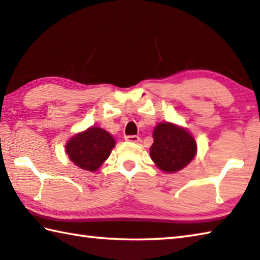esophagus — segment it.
Instances as JSON below:
<instances>
[{
  "mask_svg": "<svg viewBox=\"0 0 260 260\" xmlns=\"http://www.w3.org/2000/svg\"><path fill=\"white\" fill-rule=\"evenodd\" d=\"M125 141L126 142H131V143H138L139 142V137L138 136H125Z\"/></svg>",
  "mask_w": 260,
  "mask_h": 260,
  "instance_id": "esophagus-1",
  "label": "esophagus"
}]
</instances>
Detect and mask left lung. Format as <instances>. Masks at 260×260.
<instances>
[{"label":"left lung","instance_id":"8db88e82","mask_svg":"<svg viewBox=\"0 0 260 260\" xmlns=\"http://www.w3.org/2000/svg\"><path fill=\"white\" fill-rule=\"evenodd\" d=\"M197 151V142L185 127L169 122H161L154 127L150 155L155 165L166 173H175L186 167Z\"/></svg>","mask_w":260,"mask_h":260}]
</instances>
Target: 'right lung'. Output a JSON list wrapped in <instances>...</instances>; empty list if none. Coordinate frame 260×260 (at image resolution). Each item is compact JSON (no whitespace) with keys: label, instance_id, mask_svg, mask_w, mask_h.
I'll use <instances>...</instances> for the list:
<instances>
[{"label":"right lung","instance_id":"right-lung-1","mask_svg":"<svg viewBox=\"0 0 260 260\" xmlns=\"http://www.w3.org/2000/svg\"><path fill=\"white\" fill-rule=\"evenodd\" d=\"M115 146V139L99 126L73 136L66 144V153L80 169L94 172L105 162Z\"/></svg>","mask_w":260,"mask_h":260}]
</instances>
